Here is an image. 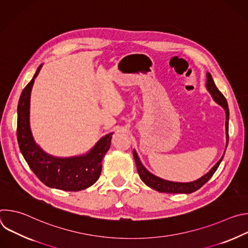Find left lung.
<instances>
[{"label": "left lung", "mask_w": 248, "mask_h": 248, "mask_svg": "<svg viewBox=\"0 0 248 248\" xmlns=\"http://www.w3.org/2000/svg\"><path fill=\"white\" fill-rule=\"evenodd\" d=\"M206 87H207V90L209 91V93L212 95V97H213L214 101L216 103H218L220 106H222L226 112V135H227L226 147H227L228 143H229V117H230L229 106H228L227 100L224 97V95L220 92V90L217 88V86L215 85L214 80H213V78H212V77L209 73H207ZM225 152H226V150H225ZM224 155L219 160V162L213 168H212L206 174L201 176L200 179H198L194 182H191V183H175V182H170V181H166L161 178H158V176H156L153 173H151L150 171H148L146 170V168L142 165V163H141L135 150H133L134 161H135L138 174L140 176L141 181H142L149 187H151L159 192H166V193H186V194H188V193H192V192L198 190L202 186H204L212 178V175H213L214 172L217 170L218 167L220 166V164L224 158Z\"/></svg>", "instance_id": "obj_1"}]
</instances>
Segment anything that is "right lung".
Returning <instances> with one entry per match:
<instances>
[{
    "mask_svg": "<svg viewBox=\"0 0 248 248\" xmlns=\"http://www.w3.org/2000/svg\"><path fill=\"white\" fill-rule=\"evenodd\" d=\"M38 66L24 87L17 106L16 136L20 152L32 171L47 186L65 191H79L94 185L102 170V160L111 146L112 133L103 136L85 155L59 158L44 152L35 142L29 125L30 93Z\"/></svg>",
    "mask_w": 248,
    "mask_h": 248,
    "instance_id": "1",
    "label": "right lung"
}]
</instances>
